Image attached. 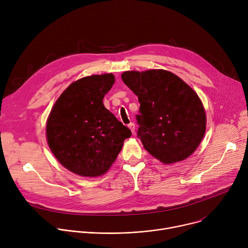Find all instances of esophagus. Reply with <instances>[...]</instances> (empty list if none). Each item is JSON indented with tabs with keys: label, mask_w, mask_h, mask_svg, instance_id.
<instances>
[{
	"label": "esophagus",
	"mask_w": 248,
	"mask_h": 248,
	"mask_svg": "<svg viewBox=\"0 0 248 248\" xmlns=\"http://www.w3.org/2000/svg\"><path fill=\"white\" fill-rule=\"evenodd\" d=\"M128 127H129V129L131 130V132L134 134V133H135V129H136L135 124H134V123H130V124L128 125Z\"/></svg>",
	"instance_id": "obj_1"
}]
</instances>
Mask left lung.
<instances>
[{"mask_svg": "<svg viewBox=\"0 0 248 248\" xmlns=\"http://www.w3.org/2000/svg\"><path fill=\"white\" fill-rule=\"evenodd\" d=\"M124 84L138 96V137L162 163L184 160L195 152L206 131V113L198 94L166 70L127 71Z\"/></svg>", "mask_w": 248, "mask_h": 248, "instance_id": "8db88e82", "label": "left lung"}]
</instances>
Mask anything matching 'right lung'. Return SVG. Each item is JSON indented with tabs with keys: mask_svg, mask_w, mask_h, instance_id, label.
Listing matches in <instances>:
<instances>
[{
	"mask_svg": "<svg viewBox=\"0 0 248 248\" xmlns=\"http://www.w3.org/2000/svg\"><path fill=\"white\" fill-rule=\"evenodd\" d=\"M114 81L112 74L81 78L51 109L46 125L48 146L62 166L78 175L104 174L132 135L102 102Z\"/></svg>",
	"mask_w": 248,
	"mask_h": 248,
	"instance_id": "right-lung-1",
	"label": "right lung"
}]
</instances>
